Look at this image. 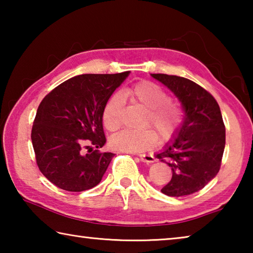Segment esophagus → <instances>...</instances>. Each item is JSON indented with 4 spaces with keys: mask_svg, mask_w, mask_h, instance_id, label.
Segmentation results:
<instances>
[{
    "mask_svg": "<svg viewBox=\"0 0 253 253\" xmlns=\"http://www.w3.org/2000/svg\"><path fill=\"white\" fill-rule=\"evenodd\" d=\"M139 160L144 163H147V164H151V163L155 162V158H154L153 155H140Z\"/></svg>",
    "mask_w": 253,
    "mask_h": 253,
    "instance_id": "34e87169",
    "label": "esophagus"
}]
</instances>
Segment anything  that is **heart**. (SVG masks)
I'll return each instance as SVG.
<instances>
[{"label": "heart", "mask_w": 253, "mask_h": 253, "mask_svg": "<svg viewBox=\"0 0 253 253\" xmlns=\"http://www.w3.org/2000/svg\"><path fill=\"white\" fill-rule=\"evenodd\" d=\"M124 95L147 109L145 126L155 128L160 138H169L182 122V109L169 100V93L152 81H142L128 89ZM102 123L108 130H116L122 123V96L114 93L102 109ZM157 134L152 128L142 130H122L109 140L111 148L127 153H140L157 143Z\"/></svg>", "instance_id": "1"}]
</instances>
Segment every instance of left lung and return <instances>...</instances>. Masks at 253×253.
Listing matches in <instances>:
<instances>
[{"label":"left lung","mask_w":253,"mask_h":253,"mask_svg":"<svg viewBox=\"0 0 253 253\" xmlns=\"http://www.w3.org/2000/svg\"><path fill=\"white\" fill-rule=\"evenodd\" d=\"M181 101L184 117L173 139L156 157L172 169L162 188L169 196L193 194L219 173L225 146V127L220 107L209 91L183 77L152 74Z\"/></svg>","instance_id":"left-lung-1"}]
</instances>
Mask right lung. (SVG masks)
I'll return each mask as SVG.
<instances>
[{"instance_id": "1", "label": "right lung", "mask_w": 253, "mask_h": 253, "mask_svg": "<svg viewBox=\"0 0 253 253\" xmlns=\"http://www.w3.org/2000/svg\"><path fill=\"white\" fill-rule=\"evenodd\" d=\"M128 75L76 76L42 99L31 139L38 168L55 186L83 192L100 183L115 155L93 149L106 143L102 109Z\"/></svg>"}]
</instances>
